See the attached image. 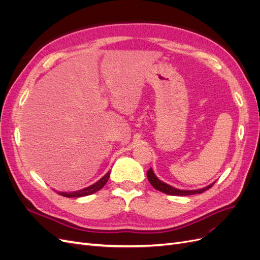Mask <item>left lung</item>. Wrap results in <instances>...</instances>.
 Returning a JSON list of instances; mask_svg holds the SVG:
<instances>
[{
    "mask_svg": "<svg viewBox=\"0 0 260 260\" xmlns=\"http://www.w3.org/2000/svg\"><path fill=\"white\" fill-rule=\"evenodd\" d=\"M147 175V179L149 181V183L153 185L154 188L156 190H158L165 194H168V195H175V196H186V195H192V194H201L203 192H205L208 188H210L214 183L206 186V187H203L201 190H194V191H183V190H178V188L172 187L170 185H168L167 183H164L159 179H157V177L154 175V172L152 170V168H149L146 172Z\"/></svg>",
    "mask_w": 260,
    "mask_h": 260,
    "instance_id": "left-lung-1",
    "label": "left lung"
}]
</instances>
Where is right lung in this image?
I'll use <instances>...</instances> for the list:
<instances>
[{"label":"right lung","mask_w":260,"mask_h":260,"mask_svg":"<svg viewBox=\"0 0 260 260\" xmlns=\"http://www.w3.org/2000/svg\"><path fill=\"white\" fill-rule=\"evenodd\" d=\"M109 175H111V171H108L107 174H106L103 178L100 179V180L98 181V182H95V183L90 185V186H88V187L82 188V190H80V191H76V192H72V193L58 192V194L61 195V196H65V198H81V196H86V195L93 194V193L98 192L99 190H101V188L106 184L107 180H108V178H109Z\"/></svg>","instance_id":"1"}]
</instances>
